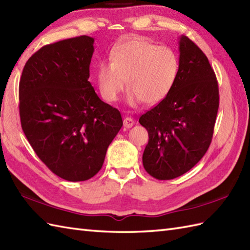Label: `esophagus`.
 Listing matches in <instances>:
<instances>
[{
    "mask_svg": "<svg viewBox=\"0 0 250 250\" xmlns=\"http://www.w3.org/2000/svg\"><path fill=\"white\" fill-rule=\"evenodd\" d=\"M133 125H134V120L132 119L131 117H125V118L124 119L125 128L130 129V128H132V126H133Z\"/></svg>",
    "mask_w": 250,
    "mask_h": 250,
    "instance_id": "1",
    "label": "esophagus"
}]
</instances>
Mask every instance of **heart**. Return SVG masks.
<instances>
[{
    "instance_id": "1",
    "label": "heart",
    "mask_w": 250,
    "mask_h": 250,
    "mask_svg": "<svg viewBox=\"0 0 250 250\" xmlns=\"http://www.w3.org/2000/svg\"><path fill=\"white\" fill-rule=\"evenodd\" d=\"M109 61L101 62L97 70L100 94L109 103L118 100L125 81L130 104L160 103L171 92L179 73L173 49L142 39L120 42L111 49Z\"/></svg>"
}]
</instances>
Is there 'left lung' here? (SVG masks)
Instances as JSON below:
<instances>
[{"label": "left lung", "mask_w": 250, "mask_h": 250, "mask_svg": "<svg viewBox=\"0 0 250 250\" xmlns=\"http://www.w3.org/2000/svg\"><path fill=\"white\" fill-rule=\"evenodd\" d=\"M219 89L208 59L187 36L179 40V73L166 99L141 116L149 141L143 166L152 177L182 176L206 153L213 139Z\"/></svg>", "instance_id": "1"}]
</instances>
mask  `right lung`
I'll use <instances>...</instances> for the list:
<instances>
[{
  "label": "right lung",
  "instance_id": "obj_1",
  "mask_svg": "<svg viewBox=\"0 0 250 250\" xmlns=\"http://www.w3.org/2000/svg\"><path fill=\"white\" fill-rule=\"evenodd\" d=\"M93 43L82 35L43 46L26 61L19 83L23 133L45 166L68 182L100 171L122 126L120 111L88 81Z\"/></svg>",
  "mask_w": 250,
  "mask_h": 250
}]
</instances>
